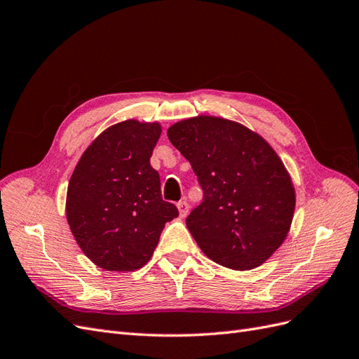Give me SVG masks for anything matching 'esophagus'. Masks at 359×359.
<instances>
[{"instance_id":"1","label":"esophagus","mask_w":359,"mask_h":359,"mask_svg":"<svg viewBox=\"0 0 359 359\" xmlns=\"http://www.w3.org/2000/svg\"><path fill=\"white\" fill-rule=\"evenodd\" d=\"M177 206H178V211H180L181 219H184V217H187V214H189V203L186 201H181V202H178Z\"/></svg>"}]
</instances>
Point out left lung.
<instances>
[{
  "label": "left lung",
  "instance_id": "8db88e82",
  "mask_svg": "<svg viewBox=\"0 0 359 359\" xmlns=\"http://www.w3.org/2000/svg\"><path fill=\"white\" fill-rule=\"evenodd\" d=\"M168 137L203 190L186 220L202 252L235 271L265 264L286 240L297 201L273 147L245 126L211 115L175 123Z\"/></svg>",
  "mask_w": 359,
  "mask_h": 359
}]
</instances>
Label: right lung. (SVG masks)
Segmentation results:
<instances>
[{"label":"right lung","mask_w":359,"mask_h":359,"mask_svg":"<svg viewBox=\"0 0 359 359\" xmlns=\"http://www.w3.org/2000/svg\"><path fill=\"white\" fill-rule=\"evenodd\" d=\"M158 123L137 119L107 127L83 151L67 187L66 215L76 243L106 271H136L153 256L163 227L178 217L161 199L149 163Z\"/></svg>","instance_id":"1"}]
</instances>
